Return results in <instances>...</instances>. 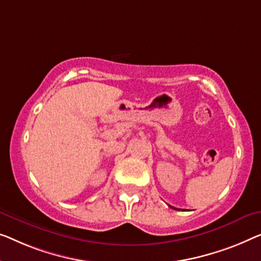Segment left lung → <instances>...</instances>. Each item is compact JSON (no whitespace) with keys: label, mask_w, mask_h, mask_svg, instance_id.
Segmentation results:
<instances>
[{"label":"left lung","mask_w":261,"mask_h":261,"mask_svg":"<svg viewBox=\"0 0 261 261\" xmlns=\"http://www.w3.org/2000/svg\"><path fill=\"white\" fill-rule=\"evenodd\" d=\"M171 208H174V207H173V206H171ZM174 210H176V208H174Z\"/></svg>","instance_id":"8db88e82"}]
</instances>
